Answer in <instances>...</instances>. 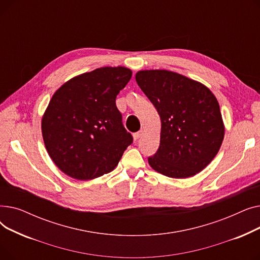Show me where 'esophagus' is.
Masks as SVG:
<instances>
[{"label": "esophagus", "instance_id": "34e87169", "mask_svg": "<svg viewBox=\"0 0 260 260\" xmlns=\"http://www.w3.org/2000/svg\"><path fill=\"white\" fill-rule=\"evenodd\" d=\"M142 131H139V132H137V133H135L134 135H133V137H134V140L135 141H137L138 139H140L141 138V136H142Z\"/></svg>", "mask_w": 260, "mask_h": 260}]
</instances>
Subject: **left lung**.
Listing matches in <instances>:
<instances>
[{"label":"left lung","instance_id":"left-lung-1","mask_svg":"<svg viewBox=\"0 0 260 260\" xmlns=\"http://www.w3.org/2000/svg\"><path fill=\"white\" fill-rule=\"evenodd\" d=\"M136 81L161 119L160 145L148 157L155 171L172 178H188L215 158L224 125L214 93L200 82L165 70L140 71Z\"/></svg>","mask_w":260,"mask_h":260}]
</instances>
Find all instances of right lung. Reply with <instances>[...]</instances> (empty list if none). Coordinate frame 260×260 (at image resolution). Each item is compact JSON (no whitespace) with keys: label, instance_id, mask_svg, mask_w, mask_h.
Instances as JSON below:
<instances>
[{"label":"right lung","instance_id":"obj_1","mask_svg":"<svg viewBox=\"0 0 260 260\" xmlns=\"http://www.w3.org/2000/svg\"><path fill=\"white\" fill-rule=\"evenodd\" d=\"M131 78L126 67H101L71 79L53 93L42 135L49 157L64 174L90 180L118 166L133 137L122 124L116 98Z\"/></svg>","mask_w":260,"mask_h":260}]
</instances>
